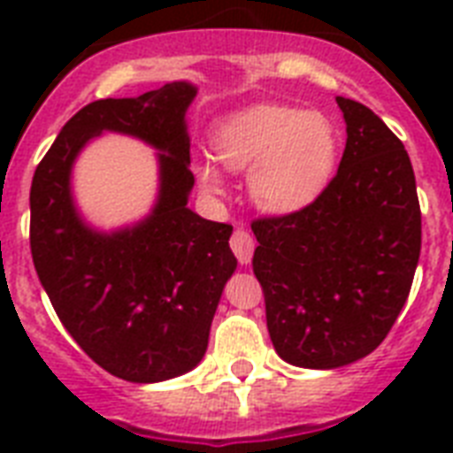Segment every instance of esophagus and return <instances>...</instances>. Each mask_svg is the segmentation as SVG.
I'll use <instances>...</instances> for the list:
<instances>
[{
  "mask_svg": "<svg viewBox=\"0 0 453 453\" xmlns=\"http://www.w3.org/2000/svg\"><path fill=\"white\" fill-rule=\"evenodd\" d=\"M256 242L251 237V233H247L244 227H237L230 237V249H233V254L237 256V261L240 263H249L251 261V254H254Z\"/></svg>",
  "mask_w": 453,
  "mask_h": 453,
  "instance_id": "obj_1",
  "label": "esophagus"
}]
</instances>
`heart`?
<instances>
[{
	"instance_id": "1",
	"label": "heart",
	"mask_w": 453,
	"mask_h": 453,
	"mask_svg": "<svg viewBox=\"0 0 453 453\" xmlns=\"http://www.w3.org/2000/svg\"><path fill=\"white\" fill-rule=\"evenodd\" d=\"M213 145L227 169H251V197L275 213L310 204L329 183L338 155L334 124L319 112L289 105L234 112L219 124ZM195 176L204 190H223V176L211 162L195 164Z\"/></svg>"
}]
</instances>
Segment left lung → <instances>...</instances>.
I'll use <instances>...</instances> for the list:
<instances>
[{"label":"left lung","mask_w":453,"mask_h":453,"mask_svg":"<svg viewBox=\"0 0 453 453\" xmlns=\"http://www.w3.org/2000/svg\"><path fill=\"white\" fill-rule=\"evenodd\" d=\"M348 141L310 204L254 219V275L270 341L289 365L336 369L376 350L404 308L421 206L404 145L357 101L336 98Z\"/></svg>","instance_id":"1"}]
</instances>
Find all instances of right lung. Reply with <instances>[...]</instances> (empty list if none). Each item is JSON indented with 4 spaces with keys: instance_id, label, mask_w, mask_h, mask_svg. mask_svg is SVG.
Segmentation results:
<instances>
[{
    "instance_id": "1",
    "label": "right lung",
    "mask_w": 453,
    "mask_h": 453,
    "mask_svg": "<svg viewBox=\"0 0 453 453\" xmlns=\"http://www.w3.org/2000/svg\"><path fill=\"white\" fill-rule=\"evenodd\" d=\"M197 94L171 81L138 98L81 108L39 162L30 188V249L39 282L81 350L117 379L157 383L204 357L213 312L237 268L233 226L188 209L195 185L185 110ZM155 144L163 188L150 219L115 235L88 231L73 213L69 169L101 130Z\"/></svg>"
}]
</instances>
